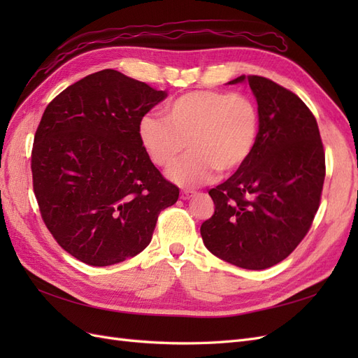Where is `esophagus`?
Returning <instances> with one entry per match:
<instances>
[{
	"mask_svg": "<svg viewBox=\"0 0 358 358\" xmlns=\"http://www.w3.org/2000/svg\"><path fill=\"white\" fill-rule=\"evenodd\" d=\"M194 196H196V192H194V191H182V192H180V199H182V200H189V199H192Z\"/></svg>",
	"mask_w": 358,
	"mask_h": 358,
	"instance_id": "34e87169",
	"label": "esophagus"
}]
</instances>
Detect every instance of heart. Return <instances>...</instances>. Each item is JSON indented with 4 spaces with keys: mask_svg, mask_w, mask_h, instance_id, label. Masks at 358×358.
Instances as JSON below:
<instances>
[{
    "mask_svg": "<svg viewBox=\"0 0 358 358\" xmlns=\"http://www.w3.org/2000/svg\"><path fill=\"white\" fill-rule=\"evenodd\" d=\"M166 117L145 115L138 137L154 164L169 169L183 154H191L170 171L183 188L210 182L216 170L233 173L251 157L258 137V110L242 94L194 91L170 101Z\"/></svg>",
    "mask_w": 358,
    "mask_h": 358,
    "instance_id": "1",
    "label": "heart"
}]
</instances>
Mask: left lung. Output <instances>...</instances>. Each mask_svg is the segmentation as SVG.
Instances as JSON below:
<instances>
[{"label": "left lung", "mask_w": 358, "mask_h": 358, "mask_svg": "<svg viewBox=\"0 0 358 358\" xmlns=\"http://www.w3.org/2000/svg\"><path fill=\"white\" fill-rule=\"evenodd\" d=\"M258 104L251 157L212 188V218L201 224L204 246L224 262L263 270L287 258L315 216L326 157L315 116L296 94L262 76H241Z\"/></svg>", "instance_id": "left-lung-1"}]
</instances>
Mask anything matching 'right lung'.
Returning <instances> with one entry per match:
<instances>
[{
  "label": "right lung",
  "mask_w": 358,
  "mask_h": 358,
  "mask_svg": "<svg viewBox=\"0 0 358 358\" xmlns=\"http://www.w3.org/2000/svg\"><path fill=\"white\" fill-rule=\"evenodd\" d=\"M166 96L109 69L70 85L41 116L31 155L41 218L85 264L142 252L159 212L178 201L138 137L140 119Z\"/></svg>",
  "instance_id": "add662e5"
}]
</instances>
